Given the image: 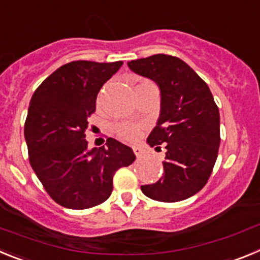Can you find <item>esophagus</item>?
Wrapping results in <instances>:
<instances>
[{
	"label": "esophagus",
	"mask_w": 260,
	"mask_h": 260,
	"mask_svg": "<svg viewBox=\"0 0 260 260\" xmlns=\"http://www.w3.org/2000/svg\"><path fill=\"white\" fill-rule=\"evenodd\" d=\"M133 151H134L135 156H138V157H139V156H142L144 153V150L142 148L141 146H134V147H133Z\"/></svg>",
	"instance_id": "esophagus-1"
}]
</instances>
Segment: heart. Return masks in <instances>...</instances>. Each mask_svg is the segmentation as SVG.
<instances>
[{"label": "heart", "mask_w": 260, "mask_h": 260, "mask_svg": "<svg viewBox=\"0 0 260 260\" xmlns=\"http://www.w3.org/2000/svg\"><path fill=\"white\" fill-rule=\"evenodd\" d=\"M144 83H150V80H143L138 86ZM114 132L121 139L125 141H135L142 133V125L138 122H130V121H122V122H116L113 126Z\"/></svg>", "instance_id": "b5f03b06"}]
</instances>
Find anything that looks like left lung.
Masks as SVG:
<instances>
[{"instance_id": "obj_1", "label": "left lung", "mask_w": 260, "mask_h": 260, "mask_svg": "<svg viewBox=\"0 0 260 260\" xmlns=\"http://www.w3.org/2000/svg\"><path fill=\"white\" fill-rule=\"evenodd\" d=\"M127 65L155 80L161 92L160 118L147 142L157 151L165 148L164 174L142 191L165 203L190 198L207 183L219 152L220 114L212 93L178 57L153 54Z\"/></svg>"}]
</instances>
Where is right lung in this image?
Returning a JSON list of instances; mask_svg holds the SVG:
<instances>
[{
    "mask_svg": "<svg viewBox=\"0 0 260 260\" xmlns=\"http://www.w3.org/2000/svg\"><path fill=\"white\" fill-rule=\"evenodd\" d=\"M122 63L69 62L32 95L24 123L29 164L62 207L86 210L102 204L112 194L116 171L135 160L132 148L113 138L91 151L84 139L99 91Z\"/></svg>",
    "mask_w": 260,
    "mask_h": 260,
    "instance_id": "right-lung-1",
    "label": "right lung"
}]
</instances>
